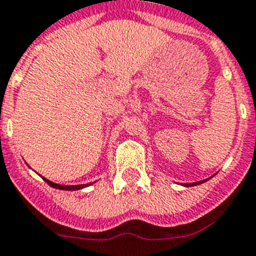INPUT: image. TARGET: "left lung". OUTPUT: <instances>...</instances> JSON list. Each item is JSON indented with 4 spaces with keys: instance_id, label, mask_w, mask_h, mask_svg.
<instances>
[{
    "instance_id": "8db88e82",
    "label": "left lung",
    "mask_w": 256,
    "mask_h": 256,
    "mask_svg": "<svg viewBox=\"0 0 256 256\" xmlns=\"http://www.w3.org/2000/svg\"><path fill=\"white\" fill-rule=\"evenodd\" d=\"M202 182H204V181H198V182H193V184H186V186H192V185H198V184H202Z\"/></svg>"
}]
</instances>
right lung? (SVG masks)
<instances>
[{"label": "right lung", "instance_id": "right-lung-1", "mask_svg": "<svg viewBox=\"0 0 256 256\" xmlns=\"http://www.w3.org/2000/svg\"><path fill=\"white\" fill-rule=\"evenodd\" d=\"M46 180V182L48 185H50L52 188H56V189H64V190H78V189H82V188H86L88 184H83V185H58V184H54V182H52V181L46 180V178H44Z\"/></svg>", "mask_w": 256, "mask_h": 256}]
</instances>
